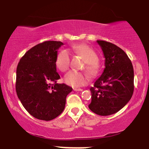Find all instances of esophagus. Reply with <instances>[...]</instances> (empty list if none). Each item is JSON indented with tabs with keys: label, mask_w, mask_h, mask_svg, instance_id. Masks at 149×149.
<instances>
[{
	"label": "esophagus",
	"mask_w": 149,
	"mask_h": 149,
	"mask_svg": "<svg viewBox=\"0 0 149 149\" xmlns=\"http://www.w3.org/2000/svg\"><path fill=\"white\" fill-rule=\"evenodd\" d=\"M74 91H83V89H82V88H74Z\"/></svg>",
	"instance_id": "1"
}]
</instances>
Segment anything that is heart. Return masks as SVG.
I'll use <instances>...</instances> for the list:
<instances>
[{"instance_id": "1", "label": "heart", "mask_w": 149, "mask_h": 149, "mask_svg": "<svg viewBox=\"0 0 149 149\" xmlns=\"http://www.w3.org/2000/svg\"><path fill=\"white\" fill-rule=\"evenodd\" d=\"M71 51L84 58L86 62V69L92 76H95L99 72L98 56L96 52L86 45H76L72 47ZM70 54L67 49H61L56 58L55 63L61 72H65L70 65ZM64 81L68 85L72 87H81L89 81L88 76L84 72L70 70L65 75Z\"/></svg>"}]
</instances>
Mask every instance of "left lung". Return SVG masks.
<instances>
[{
  "instance_id": "8db88e82",
  "label": "left lung",
  "mask_w": 149,
  "mask_h": 149,
  "mask_svg": "<svg viewBox=\"0 0 149 149\" xmlns=\"http://www.w3.org/2000/svg\"><path fill=\"white\" fill-rule=\"evenodd\" d=\"M97 42L104 54L105 68L90 88L91 102L88 107L96 114L109 116L118 112L132 97L134 70L123 50L103 40Z\"/></svg>"
}]
</instances>
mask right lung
<instances>
[{
	"mask_svg": "<svg viewBox=\"0 0 149 149\" xmlns=\"http://www.w3.org/2000/svg\"><path fill=\"white\" fill-rule=\"evenodd\" d=\"M60 41H46L32 47L19 61L16 91L26 111L40 120H51L64 110L72 88L58 84L60 75L55 61Z\"/></svg>",
	"mask_w": 149,
	"mask_h": 149,
	"instance_id": "1",
	"label": "right lung"
}]
</instances>
